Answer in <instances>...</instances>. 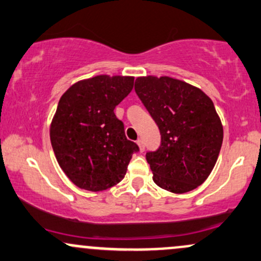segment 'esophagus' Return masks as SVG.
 I'll use <instances>...</instances> for the list:
<instances>
[{"label":"esophagus","instance_id":"obj_1","mask_svg":"<svg viewBox=\"0 0 261 261\" xmlns=\"http://www.w3.org/2000/svg\"><path fill=\"white\" fill-rule=\"evenodd\" d=\"M136 142H137V145H139L140 151H141V152L145 151V143H143V140H142V139H139V140L136 141Z\"/></svg>","mask_w":261,"mask_h":261}]
</instances>
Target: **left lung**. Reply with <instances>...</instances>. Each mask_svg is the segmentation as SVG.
<instances>
[{"mask_svg":"<svg viewBox=\"0 0 261 261\" xmlns=\"http://www.w3.org/2000/svg\"><path fill=\"white\" fill-rule=\"evenodd\" d=\"M135 91L161 131V146L146 154L153 181L174 194L207 179L223 141V126L211 98L184 81L139 77Z\"/></svg>","mask_w":261,"mask_h":261,"instance_id":"left-lung-1","label":"left lung"}]
</instances>
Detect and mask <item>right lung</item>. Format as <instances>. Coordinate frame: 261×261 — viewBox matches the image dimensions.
Segmentation results:
<instances>
[{"mask_svg": "<svg viewBox=\"0 0 261 261\" xmlns=\"http://www.w3.org/2000/svg\"><path fill=\"white\" fill-rule=\"evenodd\" d=\"M134 77L99 74L76 82L60 98L50 125L59 166L76 187L101 191L120 182L139 146L125 136L114 109Z\"/></svg>", "mask_w": 261, "mask_h": 261, "instance_id": "1", "label": "right lung"}]
</instances>
